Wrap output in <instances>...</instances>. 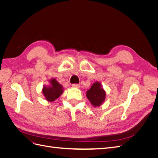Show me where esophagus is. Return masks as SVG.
I'll return each instance as SVG.
<instances>
[{"mask_svg": "<svg viewBox=\"0 0 158 158\" xmlns=\"http://www.w3.org/2000/svg\"><path fill=\"white\" fill-rule=\"evenodd\" d=\"M72 86H73V88H79L80 87V85L78 84H73V85H72Z\"/></svg>", "mask_w": 158, "mask_h": 158, "instance_id": "obj_1", "label": "esophagus"}]
</instances>
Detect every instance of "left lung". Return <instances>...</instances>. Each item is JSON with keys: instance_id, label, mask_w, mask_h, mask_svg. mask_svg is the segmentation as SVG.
I'll list each match as a JSON object with an SVG mask.
<instances>
[{"instance_id": "obj_1", "label": "left lung", "mask_w": 158, "mask_h": 158, "mask_svg": "<svg viewBox=\"0 0 158 158\" xmlns=\"http://www.w3.org/2000/svg\"><path fill=\"white\" fill-rule=\"evenodd\" d=\"M86 96L94 106L98 107L106 99V92L101 87V84L99 82L94 83L91 88L87 91Z\"/></svg>"}]
</instances>
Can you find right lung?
I'll use <instances>...</instances> for the list:
<instances>
[{
  "label": "right lung",
  "mask_w": 158,
  "mask_h": 158,
  "mask_svg": "<svg viewBox=\"0 0 158 158\" xmlns=\"http://www.w3.org/2000/svg\"><path fill=\"white\" fill-rule=\"evenodd\" d=\"M50 82L51 84V86L44 87L43 93L47 101L53 102L63 94L64 89L63 86L55 79H51Z\"/></svg>",
  "instance_id": "add662e5"
}]
</instances>
